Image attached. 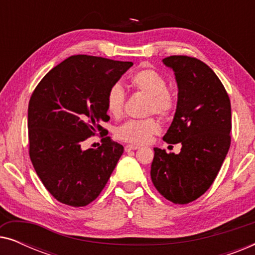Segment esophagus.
Here are the masks:
<instances>
[{
  "instance_id": "esophagus-1",
  "label": "esophagus",
  "mask_w": 255,
  "mask_h": 255,
  "mask_svg": "<svg viewBox=\"0 0 255 255\" xmlns=\"http://www.w3.org/2000/svg\"><path fill=\"white\" fill-rule=\"evenodd\" d=\"M138 148H139L138 145H131V144H128V145L125 146V151H127V152H128V151H134V149H138Z\"/></svg>"
}]
</instances>
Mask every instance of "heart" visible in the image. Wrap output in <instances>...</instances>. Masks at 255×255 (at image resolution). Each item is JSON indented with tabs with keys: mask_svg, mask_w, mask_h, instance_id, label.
I'll use <instances>...</instances> for the list:
<instances>
[{
	"mask_svg": "<svg viewBox=\"0 0 255 255\" xmlns=\"http://www.w3.org/2000/svg\"><path fill=\"white\" fill-rule=\"evenodd\" d=\"M130 86L138 92L148 95L147 113L161 116L172 114L175 101L168 90L165 78L154 69H141L130 79ZM107 109L111 116L120 117L124 110L125 94L121 85L110 87L107 94ZM160 124L155 118L130 120L117 128V138L131 144H146L153 135L159 133Z\"/></svg>",
	"mask_w": 255,
	"mask_h": 255,
	"instance_id": "heart-1",
	"label": "heart"
}]
</instances>
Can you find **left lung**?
Masks as SVG:
<instances>
[{"instance_id":"1","label":"left lung","mask_w":255,"mask_h":255,"mask_svg":"<svg viewBox=\"0 0 255 255\" xmlns=\"http://www.w3.org/2000/svg\"><path fill=\"white\" fill-rule=\"evenodd\" d=\"M177 103L163 140L181 142L179 154L154 147L151 179L156 190L175 204L190 203L214 182L231 144V103L215 72L196 58L172 55Z\"/></svg>"}]
</instances>
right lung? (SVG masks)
<instances>
[{"mask_svg":"<svg viewBox=\"0 0 255 255\" xmlns=\"http://www.w3.org/2000/svg\"><path fill=\"white\" fill-rule=\"evenodd\" d=\"M133 65L92 55H72L52 68L29 102L30 159L45 188L71 207H85L101 194L124 147L102 138L83 149L87 138L107 130V94Z\"/></svg>","mask_w":255,"mask_h":255,"instance_id":"add662e5","label":"right lung"}]
</instances>
